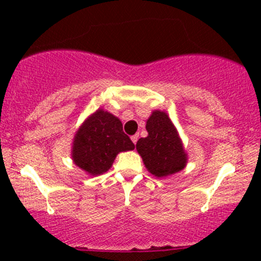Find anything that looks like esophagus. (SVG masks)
I'll return each instance as SVG.
<instances>
[{
	"mask_svg": "<svg viewBox=\"0 0 261 261\" xmlns=\"http://www.w3.org/2000/svg\"><path fill=\"white\" fill-rule=\"evenodd\" d=\"M137 140H139V135H134V136H131V141H133L135 145H136Z\"/></svg>",
	"mask_w": 261,
	"mask_h": 261,
	"instance_id": "obj_1",
	"label": "esophagus"
}]
</instances>
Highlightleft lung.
Returning a JSON list of instances; mask_svg holds the SVG:
<instances>
[{"label": "left lung", "instance_id": "obj_1", "mask_svg": "<svg viewBox=\"0 0 261 261\" xmlns=\"http://www.w3.org/2000/svg\"><path fill=\"white\" fill-rule=\"evenodd\" d=\"M147 137H141L136 149L152 175L164 178L180 172L188 163L182 141L168 114L153 110L146 121Z\"/></svg>", "mask_w": 261, "mask_h": 261}]
</instances>
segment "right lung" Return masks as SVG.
Masks as SVG:
<instances>
[{
	"label": "right lung",
	"instance_id": "obj_1",
	"mask_svg": "<svg viewBox=\"0 0 261 261\" xmlns=\"http://www.w3.org/2000/svg\"><path fill=\"white\" fill-rule=\"evenodd\" d=\"M134 148L133 141L122 131L120 119L99 108L74 134L71 157L80 169L97 176L112 168L120 152Z\"/></svg>",
	"mask_w": 261,
	"mask_h": 261
}]
</instances>
